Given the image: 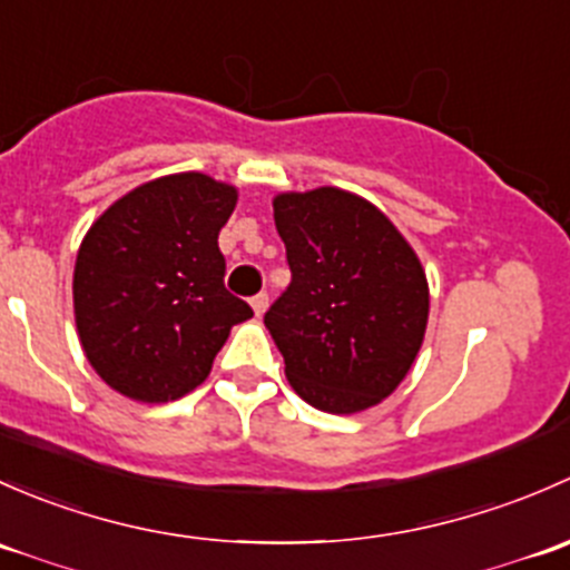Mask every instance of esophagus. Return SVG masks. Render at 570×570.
<instances>
[{
	"mask_svg": "<svg viewBox=\"0 0 570 570\" xmlns=\"http://www.w3.org/2000/svg\"><path fill=\"white\" fill-rule=\"evenodd\" d=\"M249 304H252V309H255V315H263L268 307V293H257V296L249 298Z\"/></svg>",
	"mask_w": 570,
	"mask_h": 570,
	"instance_id": "34e87169",
	"label": "esophagus"
}]
</instances>
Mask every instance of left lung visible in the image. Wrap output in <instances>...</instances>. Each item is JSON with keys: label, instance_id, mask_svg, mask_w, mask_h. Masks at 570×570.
<instances>
[{"label": "left lung", "instance_id": "left-lung-1", "mask_svg": "<svg viewBox=\"0 0 570 570\" xmlns=\"http://www.w3.org/2000/svg\"><path fill=\"white\" fill-rule=\"evenodd\" d=\"M291 285L266 328L296 395L328 414L384 401L412 371L428 326V279L397 227L351 191L274 197Z\"/></svg>", "mask_w": 570, "mask_h": 570}]
</instances>
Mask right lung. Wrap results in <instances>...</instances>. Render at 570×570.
Segmentation results:
<instances>
[{"instance_id":"right-lung-1","label":"right lung","mask_w":570,"mask_h":570,"mask_svg":"<svg viewBox=\"0 0 570 570\" xmlns=\"http://www.w3.org/2000/svg\"><path fill=\"white\" fill-rule=\"evenodd\" d=\"M236 186L203 173L148 180L87 230L73 268L81 348L120 395L178 401L208 379L214 356L252 307L225 287L219 230Z\"/></svg>"}]
</instances>
